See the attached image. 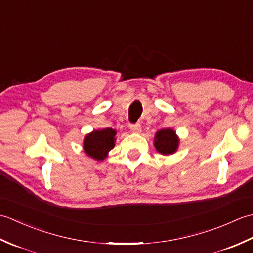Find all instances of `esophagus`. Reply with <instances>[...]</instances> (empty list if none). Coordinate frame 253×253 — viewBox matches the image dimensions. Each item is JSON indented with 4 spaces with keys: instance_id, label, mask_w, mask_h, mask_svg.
Wrapping results in <instances>:
<instances>
[{
    "instance_id": "1",
    "label": "esophagus",
    "mask_w": 253,
    "mask_h": 253,
    "mask_svg": "<svg viewBox=\"0 0 253 253\" xmlns=\"http://www.w3.org/2000/svg\"><path fill=\"white\" fill-rule=\"evenodd\" d=\"M129 127H130V129H131V131H132V132H136V133H138V132H140V131H141V126H140V124H131V125H130Z\"/></svg>"
}]
</instances>
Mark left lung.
I'll use <instances>...</instances> for the list:
<instances>
[{
  "instance_id": "1",
  "label": "left lung",
  "mask_w": 253,
  "mask_h": 253,
  "mask_svg": "<svg viewBox=\"0 0 253 253\" xmlns=\"http://www.w3.org/2000/svg\"><path fill=\"white\" fill-rule=\"evenodd\" d=\"M178 144L179 139L171 128L161 129L155 133L154 147L161 154L169 155L175 153L178 149Z\"/></svg>"
}]
</instances>
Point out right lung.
<instances>
[{
	"label": "right lung",
	"mask_w": 253,
	"mask_h": 253,
	"mask_svg": "<svg viewBox=\"0 0 253 253\" xmlns=\"http://www.w3.org/2000/svg\"><path fill=\"white\" fill-rule=\"evenodd\" d=\"M116 130L104 128L88 133L84 140V152L96 161H102L107 157L109 151L115 146Z\"/></svg>",
	"instance_id": "1"
}]
</instances>
